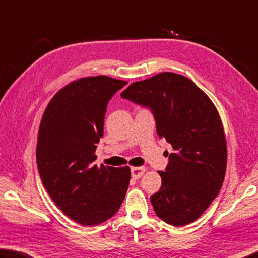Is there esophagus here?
<instances>
[{
  "mask_svg": "<svg viewBox=\"0 0 258 258\" xmlns=\"http://www.w3.org/2000/svg\"><path fill=\"white\" fill-rule=\"evenodd\" d=\"M145 171V167H133L131 169V174H132V177L134 179H138V178L141 177Z\"/></svg>",
  "mask_w": 258,
  "mask_h": 258,
  "instance_id": "1",
  "label": "esophagus"
}]
</instances>
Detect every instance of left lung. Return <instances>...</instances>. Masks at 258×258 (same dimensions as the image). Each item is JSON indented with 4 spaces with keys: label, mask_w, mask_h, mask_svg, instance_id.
I'll return each instance as SVG.
<instances>
[{
    "label": "left lung",
    "mask_w": 258,
    "mask_h": 258,
    "mask_svg": "<svg viewBox=\"0 0 258 258\" xmlns=\"http://www.w3.org/2000/svg\"><path fill=\"white\" fill-rule=\"evenodd\" d=\"M121 97L149 107L157 132L171 144L161 188L150 201L162 221L175 227L201 217L221 188L227 168V141L217 108L188 78L162 72L138 81Z\"/></svg>",
    "instance_id": "left-lung-1"
}]
</instances>
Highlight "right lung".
<instances>
[{
  "instance_id": "1",
  "label": "right lung",
  "mask_w": 258,
  "mask_h": 258,
  "mask_svg": "<svg viewBox=\"0 0 258 258\" xmlns=\"http://www.w3.org/2000/svg\"><path fill=\"white\" fill-rule=\"evenodd\" d=\"M127 83L106 76L72 81L51 98L40 121L37 166L51 200L73 221L96 226L123 203L130 167L95 165L108 101Z\"/></svg>"
}]
</instances>
